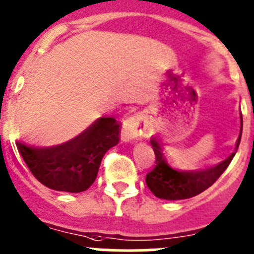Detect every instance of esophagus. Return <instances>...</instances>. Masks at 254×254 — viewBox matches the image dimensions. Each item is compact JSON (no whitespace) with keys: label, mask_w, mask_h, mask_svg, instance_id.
Returning <instances> with one entry per match:
<instances>
[{"label":"esophagus","mask_w":254,"mask_h":254,"mask_svg":"<svg viewBox=\"0 0 254 254\" xmlns=\"http://www.w3.org/2000/svg\"><path fill=\"white\" fill-rule=\"evenodd\" d=\"M146 132V122L142 116L136 115L127 118L123 122L122 131H121V138L123 142H129L132 139L141 137Z\"/></svg>","instance_id":"obj_1"}]
</instances>
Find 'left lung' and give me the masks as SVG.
Segmentation results:
<instances>
[{"instance_id": "left-lung-1", "label": "left lung", "mask_w": 254, "mask_h": 254, "mask_svg": "<svg viewBox=\"0 0 254 254\" xmlns=\"http://www.w3.org/2000/svg\"><path fill=\"white\" fill-rule=\"evenodd\" d=\"M242 121V115H241ZM243 125V121H242ZM242 136V126L241 133L237 139V148L238 150L239 142H241ZM153 152L156 157V165L153 170L146 175V184L150 188L151 191L155 194V196L160 199L166 200H180L192 197L195 195L203 192L208 188H210L215 181L219 179L229 166L230 161L233 160L236 152L220 162L217 166L211 167L208 170H197V171H183L178 170L170 164L165 153L162 152L161 145L156 139H151Z\"/></svg>"}]
</instances>
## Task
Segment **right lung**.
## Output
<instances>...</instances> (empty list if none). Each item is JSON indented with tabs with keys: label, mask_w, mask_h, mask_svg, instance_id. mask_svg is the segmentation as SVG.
Returning a JSON list of instances; mask_svg holds the SVG:
<instances>
[{
	"label": "right lung",
	"mask_w": 254,
	"mask_h": 254,
	"mask_svg": "<svg viewBox=\"0 0 254 254\" xmlns=\"http://www.w3.org/2000/svg\"><path fill=\"white\" fill-rule=\"evenodd\" d=\"M120 125L99 118L75 138L54 147H37L25 139L16 142L32 175L58 191L80 192L94 183L104 153L120 141Z\"/></svg>",
	"instance_id": "right-lung-1"
}]
</instances>
